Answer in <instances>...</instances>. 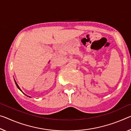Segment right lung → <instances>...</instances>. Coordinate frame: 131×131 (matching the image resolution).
Here are the masks:
<instances>
[{
  "instance_id": "obj_1",
  "label": "right lung",
  "mask_w": 131,
  "mask_h": 131,
  "mask_svg": "<svg viewBox=\"0 0 131 131\" xmlns=\"http://www.w3.org/2000/svg\"><path fill=\"white\" fill-rule=\"evenodd\" d=\"M15 83H16V86H17V88H18V89H19V90H20V91H21V89H20V88H19V86H18V84H17V83H16V82H15ZM21 92H22V91H21ZM28 97H29V96H28Z\"/></svg>"
}]
</instances>
